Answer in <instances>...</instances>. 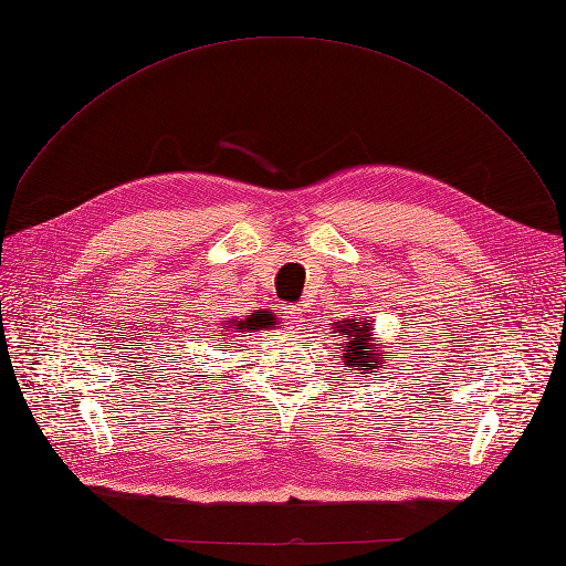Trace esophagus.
<instances>
[{"instance_id":"obj_1","label":"esophagus","mask_w":566,"mask_h":566,"mask_svg":"<svg viewBox=\"0 0 566 566\" xmlns=\"http://www.w3.org/2000/svg\"><path fill=\"white\" fill-rule=\"evenodd\" d=\"M303 314H305V310L301 305H291L286 310V322L289 324H301L303 322Z\"/></svg>"}]
</instances>
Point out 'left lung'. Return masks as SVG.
<instances>
[{"label":"left lung","instance_id":"obj_1","mask_svg":"<svg viewBox=\"0 0 566 566\" xmlns=\"http://www.w3.org/2000/svg\"><path fill=\"white\" fill-rule=\"evenodd\" d=\"M335 326L344 337H347V342H344L347 347H339V349H344V360H342L344 367H354L356 375L375 373L381 363H379V354H373L379 349L373 344V335H370L373 326L360 324L358 318H354L352 324L342 322V326L339 324H335Z\"/></svg>","mask_w":566,"mask_h":566}]
</instances>
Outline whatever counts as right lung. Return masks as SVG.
<instances>
[{"mask_svg":"<svg viewBox=\"0 0 566 566\" xmlns=\"http://www.w3.org/2000/svg\"><path fill=\"white\" fill-rule=\"evenodd\" d=\"M270 326H275V318L265 312H259V314H250L244 322H231L227 328H235L233 333H244V331H261Z\"/></svg>","mask_w":566,"mask_h":566,"instance_id":"add662e5","label":"right lung"}]
</instances>
